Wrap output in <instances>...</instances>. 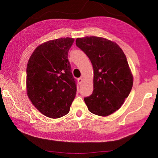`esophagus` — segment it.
Segmentation results:
<instances>
[{
	"label": "esophagus",
	"mask_w": 158,
	"mask_h": 158,
	"mask_svg": "<svg viewBox=\"0 0 158 158\" xmlns=\"http://www.w3.org/2000/svg\"><path fill=\"white\" fill-rule=\"evenodd\" d=\"M78 83H79V84L80 85L82 83V82H83V79H82V77H80V78H79L78 79Z\"/></svg>",
	"instance_id": "34e87169"
}]
</instances>
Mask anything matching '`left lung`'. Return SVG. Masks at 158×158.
<instances>
[{
  "label": "left lung",
  "instance_id": "1",
  "mask_svg": "<svg viewBox=\"0 0 158 158\" xmlns=\"http://www.w3.org/2000/svg\"><path fill=\"white\" fill-rule=\"evenodd\" d=\"M76 45L88 56L94 68V91L84 102L91 113L109 115L121 107L132 88L127 57L117 44L103 37L77 38Z\"/></svg>",
  "mask_w": 158,
  "mask_h": 158
}]
</instances>
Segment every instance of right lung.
Instances as JSON below:
<instances>
[{
  "mask_svg": "<svg viewBox=\"0 0 158 158\" xmlns=\"http://www.w3.org/2000/svg\"><path fill=\"white\" fill-rule=\"evenodd\" d=\"M73 38L51 40L37 47L26 69L27 96L44 115L59 118L67 114L76 94L68 52Z\"/></svg>",
  "mask_w": 158,
  "mask_h": 158,
  "instance_id": "1",
  "label": "right lung"
}]
</instances>
